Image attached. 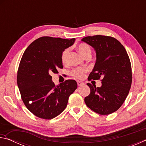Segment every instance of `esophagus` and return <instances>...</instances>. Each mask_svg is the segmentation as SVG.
Masks as SVG:
<instances>
[{
    "instance_id": "obj_1",
    "label": "esophagus",
    "mask_w": 146,
    "mask_h": 146,
    "mask_svg": "<svg viewBox=\"0 0 146 146\" xmlns=\"http://www.w3.org/2000/svg\"><path fill=\"white\" fill-rule=\"evenodd\" d=\"M82 84H84V82H82V81H77V85H78V86H82Z\"/></svg>"
}]
</instances>
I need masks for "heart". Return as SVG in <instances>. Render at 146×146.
I'll return each instance as SVG.
<instances>
[{
    "instance_id": "b5f03b06",
    "label": "heart",
    "mask_w": 146,
    "mask_h": 146,
    "mask_svg": "<svg viewBox=\"0 0 146 146\" xmlns=\"http://www.w3.org/2000/svg\"><path fill=\"white\" fill-rule=\"evenodd\" d=\"M78 51H79L81 55H82L84 57H86L88 55H91V49L90 48V46L86 43H81L78 44L77 46ZM69 52H70V49L67 48L65 49L62 51L61 54V60L63 64H66L67 62L68 57L69 55ZM87 70L86 69L81 68H74L72 71H71V75L75 76V77L77 78H82L85 75V73H86Z\"/></svg>"
}]
</instances>
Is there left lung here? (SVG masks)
Masks as SVG:
<instances>
[{
  "mask_svg": "<svg viewBox=\"0 0 146 146\" xmlns=\"http://www.w3.org/2000/svg\"><path fill=\"white\" fill-rule=\"evenodd\" d=\"M82 41L92 46L97 60L88 80L102 78V86L96 88L90 83V93L85 97L86 106L100 115H110L117 111L129 93L132 82L131 65L124 47L109 36L95 35Z\"/></svg>",
  "mask_w": 146,
  "mask_h": 146,
  "instance_id": "1",
  "label": "left lung"
}]
</instances>
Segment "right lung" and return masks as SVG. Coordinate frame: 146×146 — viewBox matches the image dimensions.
<instances>
[{
    "mask_svg": "<svg viewBox=\"0 0 146 146\" xmlns=\"http://www.w3.org/2000/svg\"><path fill=\"white\" fill-rule=\"evenodd\" d=\"M75 38L42 36L24 51L17 72V85L24 105L33 115L43 119L56 117L65 110L68 98L77 88L74 80L55 86L51 73L63 68L61 54L72 46Z\"/></svg>",
    "mask_w": 146,
    "mask_h": 146,
    "instance_id": "right-lung-1",
    "label": "right lung"
}]
</instances>
